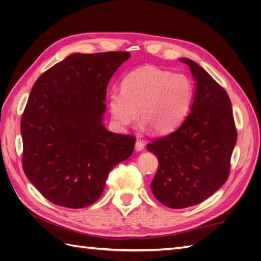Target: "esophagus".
Wrapping results in <instances>:
<instances>
[{
	"label": "esophagus",
	"mask_w": 261,
	"mask_h": 261,
	"mask_svg": "<svg viewBox=\"0 0 261 261\" xmlns=\"http://www.w3.org/2000/svg\"><path fill=\"white\" fill-rule=\"evenodd\" d=\"M144 148H145V141L141 139H137L136 144H135V149L137 150V151H141Z\"/></svg>",
	"instance_id": "obj_1"
}]
</instances>
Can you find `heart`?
<instances>
[{
  "mask_svg": "<svg viewBox=\"0 0 261 261\" xmlns=\"http://www.w3.org/2000/svg\"><path fill=\"white\" fill-rule=\"evenodd\" d=\"M194 87L183 74H172L153 66L133 70L122 81V91L110 93L114 121L127 126L137 120V111L152 133L163 135L175 129L189 112Z\"/></svg>",
  "mask_w": 261,
  "mask_h": 261,
  "instance_id": "heart-1",
  "label": "heart"
}]
</instances>
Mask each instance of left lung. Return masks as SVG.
Segmentation results:
<instances>
[{
  "mask_svg": "<svg viewBox=\"0 0 261 261\" xmlns=\"http://www.w3.org/2000/svg\"><path fill=\"white\" fill-rule=\"evenodd\" d=\"M179 61L189 66L196 82L191 112L175 132L147 145L159 160L152 194L172 209L200 203L225 183L238 140L232 103L223 87L196 62Z\"/></svg>",
  "mask_w": 261,
  "mask_h": 261,
  "instance_id": "left-lung-1",
  "label": "left lung"
}]
</instances>
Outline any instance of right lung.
Wrapping results in <instances>:
<instances>
[{"label": "right lung", "instance_id": "obj_1", "mask_svg": "<svg viewBox=\"0 0 261 261\" xmlns=\"http://www.w3.org/2000/svg\"><path fill=\"white\" fill-rule=\"evenodd\" d=\"M128 52L74 53L36 81L21 116L22 169L49 201L78 209L99 199L136 138L102 124L107 87Z\"/></svg>", "mask_w": 261, "mask_h": 261}]
</instances>
